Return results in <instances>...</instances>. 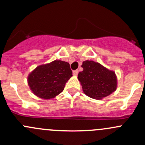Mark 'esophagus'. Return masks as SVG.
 <instances>
[{"instance_id": "1", "label": "esophagus", "mask_w": 145, "mask_h": 145, "mask_svg": "<svg viewBox=\"0 0 145 145\" xmlns=\"http://www.w3.org/2000/svg\"><path fill=\"white\" fill-rule=\"evenodd\" d=\"M78 74V70H75V71H73V75L74 76H77Z\"/></svg>"}]
</instances>
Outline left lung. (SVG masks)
Segmentation results:
<instances>
[{
    "instance_id": "left-lung-1",
    "label": "left lung",
    "mask_w": 145,
    "mask_h": 145,
    "mask_svg": "<svg viewBox=\"0 0 145 145\" xmlns=\"http://www.w3.org/2000/svg\"><path fill=\"white\" fill-rule=\"evenodd\" d=\"M81 67L83 70L78 73V79L87 96L102 100L116 90L117 77L114 71L93 60L84 61Z\"/></svg>"
}]
</instances>
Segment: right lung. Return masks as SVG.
I'll list each match as a JSON object with an SVG mask.
<instances>
[{"label": "right lung", "mask_w": 145, "mask_h": 145, "mask_svg": "<svg viewBox=\"0 0 145 145\" xmlns=\"http://www.w3.org/2000/svg\"><path fill=\"white\" fill-rule=\"evenodd\" d=\"M71 76L69 64L56 59L38 66L29 74L27 81L35 95L43 100H50L63 91L66 83Z\"/></svg>", "instance_id": "add662e5"}]
</instances>
